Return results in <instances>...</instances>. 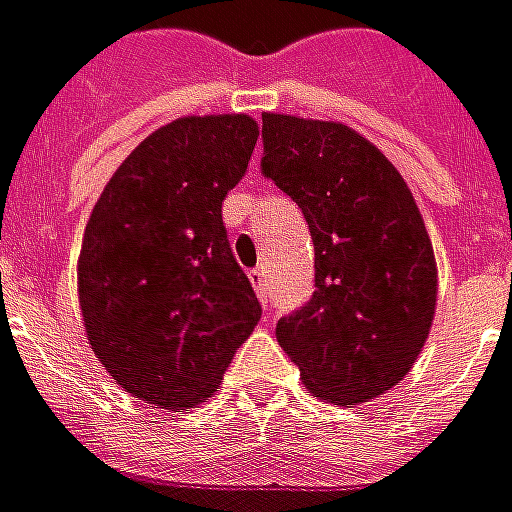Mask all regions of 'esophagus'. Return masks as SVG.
I'll return each instance as SVG.
<instances>
[{
	"mask_svg": "<svg viewBox=\"0 0 512 512\" xmlns=\"http://www.w3.org/2000/svg\"><path fill=\"white\" fill-rule=\"evenodd\" d=\"M249 280H252V285H255L257 297L266 302V294H269V291H266V271L252 269V271H249Z\"/></svg>",
	"mask_w": 512,
	"mask_h": 512,
	"instance_id": "esophagus-1",
	"label": "esophagus"
}]
</instances>
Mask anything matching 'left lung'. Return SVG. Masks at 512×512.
I'll list each match as a JSON object with an SVG mask.
<instances>
[{"label":"left lung","mask_w":512,"mask_h":512,"mask_svg":"<svg viewBox=\"0 0 512 512\" xmlns=\"http://www.w3.org/2000/svg\"><path fill=\"white\" fill-rule=\"evenodd\" d=\"M263 173L300 204L316 291L277 342L322 401L356 406L412 370L437 308V263L398 168L350 125L263 114Z\"/></svg>","instance_id":"obj_1"}]
</instances>
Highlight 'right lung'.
Instances as JSON below:
<instances>
[{
	"label": "right lung",
	"mask_w": 512,
	"mask_h": 512,
	"mask_svg": "<svg viewBox=\"0 0 512 512\" xmlns=\"http://www.w3.org/2000/svg\"><path fill=\"white\" fill-rule=\"evenodd\" d=\"M260 128L249 114L179 117L114 170L83 232L78 302L106 373L159 409H193L260 319L221 218Z\"/></svg>",
	"instance_id": "right-lung-1"
}]
</instances>
